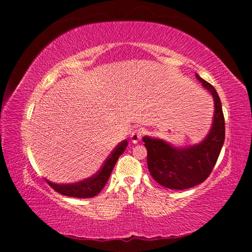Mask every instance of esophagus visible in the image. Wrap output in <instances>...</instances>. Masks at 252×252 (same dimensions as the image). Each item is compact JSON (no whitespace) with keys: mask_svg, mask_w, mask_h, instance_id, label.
<instances>
[{"mask_svg":"<svg viewBox=\"0 0 252 252\" xmlns=\"http://www.w3.org/2000/svg\"><path fill=\"white\" fill-rule=\"evenodd\" d=\"M142 134H143V131H142L141 129H135V130H133V131H132L131 135H130L131 141L133 142V143H136V142L139 141L140 139L142 138Z\"/></svg>","mask_w":252,"mask_h":252,"instance_id":"obj_1","label":"esophagus"}]
</instances>
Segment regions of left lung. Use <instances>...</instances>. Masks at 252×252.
<instances>
[{"mask_svg": "<svg viewBox=\"0 0 252 252\" xmlns=\"http://www.w3.org/2000/svg\"><path fill=\"white\" fill-rule=\"evenodd\" d=\"M215 100V118L210 132L197 146L176 149L162 140L144 136L148 169L162 187L185 190L198 186L210 176L224 142V117L220 97L212 85L195 74Z\"/></svg>", "mask_w": 252, "mask_h": 252, "instance_id": "8db88e82", "label": "left lung"}]
</instances>
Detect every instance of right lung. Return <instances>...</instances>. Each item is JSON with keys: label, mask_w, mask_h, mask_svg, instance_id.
Instances as JSON below:
<instances>
[{"label": "right lung", "mask_w": 252, "mask_h": 252, "mask_svg": "<svg viewBox=\"0 0 252 252\" xmlns=\"http://www.w3.org/2000/svg\"><path fill=\"white\" fill-rule=\"evenodd\" d=\"M127 146V141L125 140L118 144L116 149L110 153L108 159L104 161L103 165L100 169V171H97L94 176L91 178L85 179V180L78 182V183H72V185H55L46 180L48 185L52 188L53 190L57 192L61 193L66 197L72 198H93L103 189L106 181L109 180L111 176V172L116 165L117 161L119 159L123 151L126 150Z\"/></svg>", "instance_id": "1"}]
</instances>
